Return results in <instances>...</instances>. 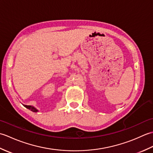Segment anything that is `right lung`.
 Masks as SVG:
<instances>
[{"label": "right lung", "mask_w": 153, "mask_h": 153, "mask_svg": "<svg viewBox=\"0 0 153 153\" xmlns=\"http://www.w3.org/2000/svg\"><path fill=\"white\" fill-rule=\"evenodd\" d=\"M24 106L25 107V108H27L28 109H30V110H31L32 112H38V110L37 108H35L34 106H32L30 105H24Z\"/></svg>", "instance_id": "add662e5"}]
</instances>
